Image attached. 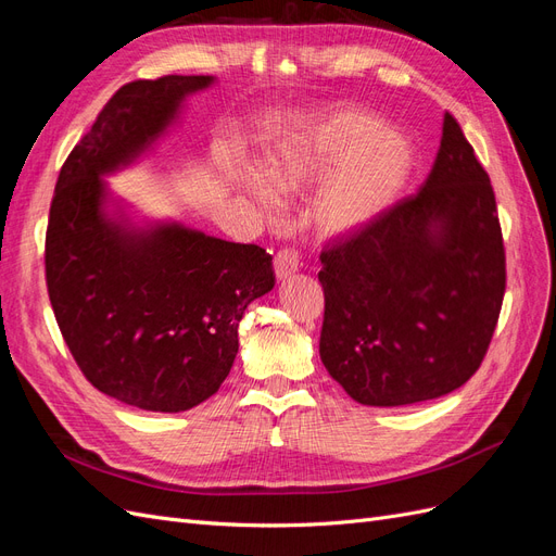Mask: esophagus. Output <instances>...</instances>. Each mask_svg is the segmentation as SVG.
<instances>
[{"instance_id": "34e87169", "label": "esophagus", "mask_w": 556, "mask_h": 556, "mask_svg": "<svg viewBox=\"0 0 556 556\" xmlns=\"http://www.w3.org/2000/svg\"><path fill=\"white\" fill-rule=\"evenodd\" d=\"M274 266H276V278H278V280H285V278L294 276V274L299 271V255H296V250H292V248H280V250L276 252Z\"/></svg>"}]
</instances>
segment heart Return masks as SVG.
I'll return each instance as SVG.
<instances>
[{"instance_id":"b5f03b06","label":"heart","mask_w":556,"mask_h":556,"mask_svg":"<svg viewBox=\"0 0 556 556\" xmlns=\"http://www.w3.org/2000/svg\"><path fill=\"white\" fill-rule=\"evenodd\" d=\"M413 172V150L382 117L339 109L278 150L266 166L268 186L255 172H237L233 178L266 215L278 213L271 189L296 197L325 182L313 199V223L323 237H352L394 208Z\"/></svg>"}]
</instances>
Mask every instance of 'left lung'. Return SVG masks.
<instances>
[{
	"instance_id": "obj_1",
	"label": "left lung",
	"mask_w": 556,
	"mask_h": 556,
	"mask_svg": "<svg viewBox=\"0 0 556 556\" xmlns=\"http://www.w3.org/2000/svg\"><path fill=\"white\" fill-rule=\"evenodd\" d=\"M319 260V357L352 399L408 406L478 371L506 292V250L490 176L450 113L419 192L329 241Z\"/></svg>"
}]
</instances>
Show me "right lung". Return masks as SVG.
<instances>
[{
	"mask_svg": "<svg viewBox=\"0 0 556 556\" xmlns=\"http://www.w3.org/2000/svg\"><path fill=\"white\" fill-rule=\"evenodd\" d=\"M213 76L131 80L62 164L46 229V285L64 343L99 392L180 413L213 396L239 352L271 255L176 223L134 229L104 213V174L137 160Z\"/></svg>",
	"mask_w": 556,
	"mask_h": 556,
	"instance_id": "right-lung-1",
	"label": "right lung"
}]
</instances>
